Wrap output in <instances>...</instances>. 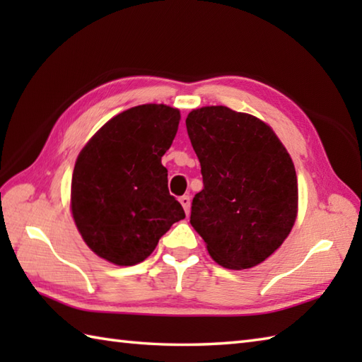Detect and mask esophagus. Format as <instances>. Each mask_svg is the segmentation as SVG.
I'll use <instances>...</instances> for the list:
<instances>
[{
	"label": "esophagus",
	"mask_w": 362,
	"mask_h": 362,
	"mask_svg": "<svg viewBox=\"0 0 362 362\" xmlns=\"http://www.w3.org/2000/svg\"><path fill=\"white\" fill-rule=\"evenodd\" d=\"M180 204H182V206H183V210H185V213L187 214H189V205H191V201H189V196H182L180 199Z\"/></svg>",
	"instance_id": "obj_1"
}]
</instances>
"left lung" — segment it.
Masks as SVG:
<instances>
[{"label": "left lung", "mask_w": 362, "mask_h": 362, "mask_svg": "<svg viewBox=\"0 0 362 362\" xmlns=\"http://www.w3.org/2000/svg\"><path fill=\"white\" fill-rule=\"evenodd\" d=\"M187 130L204 179L191 226L218 264L241 271L263 263L297 218V175L286 148L266 122L224 105L189 112Z\"/></svg>", "instance_id": "8db88e82"}]
</instances>
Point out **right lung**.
Wrapping results in <instances>:
<instances>
[{
  "mask_svg": "<svg viewBox=\"0 0 362 362\" xmlns=\"http://www.w3.org/2000/svg\"><path fill=\"white\" fill-rule=\"evenodd\" d=\"M180 112L136 105L98 130L76 160L71 211L88 247L118 266L148 258L174 222L185 218L168 189L161 157L171 148Z\"/></svg>",
  "mask_w": 362,
  "mask_h": 362,
  "instance_id": "right-lung-1",
  "label": "right lung"
}]
</instances>
